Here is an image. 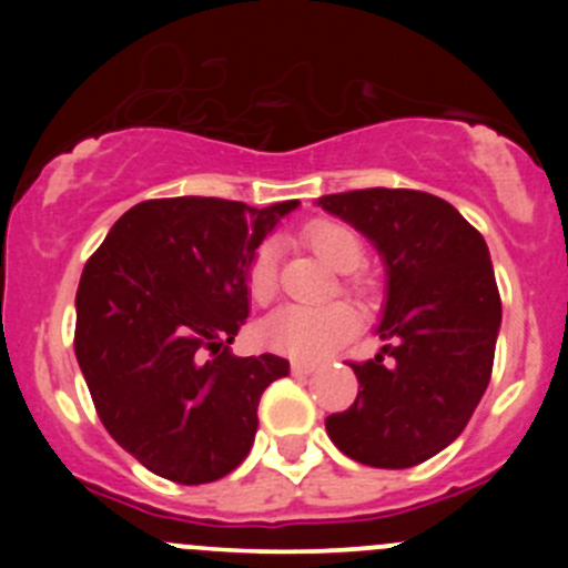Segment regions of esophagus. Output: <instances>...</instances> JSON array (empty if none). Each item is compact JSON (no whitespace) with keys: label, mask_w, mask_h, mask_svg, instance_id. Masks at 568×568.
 <instances>
[{"label":"esophagus","mask_w":568,"mask_h":568,"mask_svg":"<svg viewBox=\"0 0 568 568\" xmlns=\"http://www.w3.org/2000/svg\"><path fill=\"white\" fill-rule=\"evenodd\" d=\"M316 368H318L316 363H305V359H294V363H291V371H294L296 376H307V374H313Z\"/></svg>","instance_id":"1"}]
</instances>
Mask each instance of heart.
Listing matches in <instances>:
<instances>
[{
    "instance_id": "obj_1",
    "label": "heart",
    "mask_w": 568,
    "mask_h": 568,
    "mask_svg": "<svg viewBox=\"0 0 568 568\" xmlns=\"http://www.w3.org/2000/svg\"><path fill=\"white\" fill-rule=\"evenodd\" d=\"M305 242L337 272H354L365 257L363 239L341 222H313L305 231ZM247 288L257 305H266L277 291V247L272 242L261 244L252 255ZM348 291L359 294L363 285L352 280ZM354 332H357V316L346 305H285L263 321L257 335L263 346L280 354H288L294 359H321L352 341Z\"/></svg>"
}]
</instances>
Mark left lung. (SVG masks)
Returning <instances> with one entry per match:
<instances>
[{
  "instance_id": "8db88e82",
  "label": "left lung",
  "mask_w": 568,
  "mask_h": 568,
  "mask_svg": "<svg viewBox=\"0 0 568 568\" xmlns=\"http://www.w3.org/2000/svg\"><path fill=\"white\" fill-rule=\"evenodd\" d=\"M316 203L363 233L387 272L385 346L352 363L363 390L326 417V434L359 464L415 467L459 437L489 385L503 318L489 247L428 192L376 186Z\"/></svg>"
}]
</instances>
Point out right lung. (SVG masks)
Returning a JSON list of instances; mask_svg holds the SVG:
<instances>
[{"instance_id": "obj_1", "label": "right lung", "mask_w": 568, "mask_h": 568, "mask_svg": "<svg viewBox=\"0 0 568 568\" xmlns=\"http://www.w3.org/2000/svg\"><path fill=\"white\" fill-rule=\"evenodd\" d=\"M296 205L145 200L84 266L79 368L106 432L151 473L197 486L247 459L257 400L288 359L236 357L231 343L250 316L252 255Z\"/></svg>"}]
</instances>
